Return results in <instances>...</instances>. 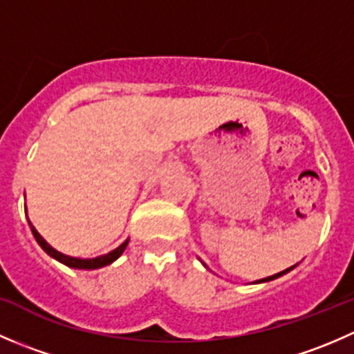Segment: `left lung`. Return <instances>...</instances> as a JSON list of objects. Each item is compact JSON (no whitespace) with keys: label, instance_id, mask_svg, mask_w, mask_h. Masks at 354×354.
<instances>
[{"label":"left lung","instance_id":"obj_1","mask_svg":"<svg viewBox=\"0 0 354 354\" xmlns=\"http://www.w3.org/2000/svg\"><path fill=\"white\" fill-rule=\"evenodd\" d=\"M295 267H296V266L289 267V269H286V270H283V272H279V274H274V276H270V277H266V279H260V281H255V283H267V281H272V279H277V277L284 276V274H286V272H289V270H291V269H295Z\"/></svg>","mask_w":354,"mask_h":354}]
</instances>
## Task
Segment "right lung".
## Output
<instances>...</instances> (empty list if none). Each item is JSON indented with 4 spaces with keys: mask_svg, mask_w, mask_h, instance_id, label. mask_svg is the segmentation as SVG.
Returning <instances> with one entry per match:
<instances>
[{
    "mask_svg": "<svg viewBox=\"0 0 354 354\" xmlns=\"http://www.w3.org/2000/svg\"><path fill=\"white\" fill-rule=\"evenodd\" d=\"M27 221H28V217H27ZM28 226H30L32 234H34L35 241H37V243L41 245V248L44 250V252L48 253V255H51L53 259H56V260H58V262L65 263V266L71 267V269H85V270H91V269H101V267L109 266V263H113L114 260H116L118 257H120L121 253L124 252V248H127V245H128V240H127V241H123V243H121L120 246H118V248H114L113 252L106 253V255L95 257V259H77V257L65 255V253H62V252H58V250L53 248V246L49 245L48 241H46L44 238H42L41 234L37 233V230H35V227L32 226L30 221H28Z\"/></svg>",
    "mask_w": 354,
    "mask_h": 354,
    "instance_id": "obj_1",
    "label": "right lung"
}]
</instances>
